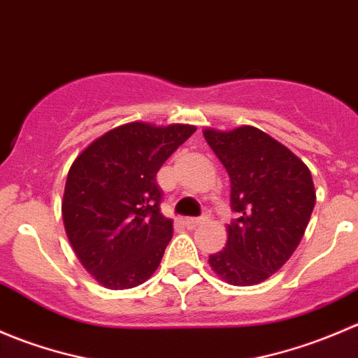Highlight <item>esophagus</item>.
<instances>
[{
	"mask_svg": "<svg viewBox=\"0 0 358 358\" xmlns=\"http://www.w3.org/2000/svg\"><path fill=\"white\" fill-rule=\"evenodd\" d=\"M204 222H206V218H187L185 225L189 227V229H196V227L202 225Z\"/></svg>",
	"mask_w": 358,
	"mask_h": 358,
	"instance_id": "34e87169",
	"label": "esophagus"
}]
</instances>
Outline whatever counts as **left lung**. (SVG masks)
<instances>
[{"label": "left lung", "mask_w": 358, "mask_h": 358, "mask_svg": "<svg viewBox=\"0 0 358 358\" xmlns=\"http://www.w3.org/2000/svg\"><path fill=\"white\" fill-rule=\"evenodd\" d=\"M202 133L229 173L230 204L239 216L227 225L225 248L208 262L225 282L256 286L282 268L303 239L315 206L312 173L255 126Z\"/></svg>", "instance_id": "8db88e82"}]
</instances>
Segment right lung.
<instances>
[{
    "instance_id": "right-lung-1",
    "label": "right lung",
    "mask_w": 358,
    "mask_h": 358,
    "mask_svg": "<svg viewBox=\"0 0 358 358\" xmlns=\"http://www.w3.org/2000/svg\"><path fill=\"white\" fill-rule=\"evenodd\" d=\"M196 131L192 124L128 122L93 140L69 169L62 199L67 239L86 272L107 289L152 277L173 237L156 175Z\"/></svg>"
}]
</instances>
